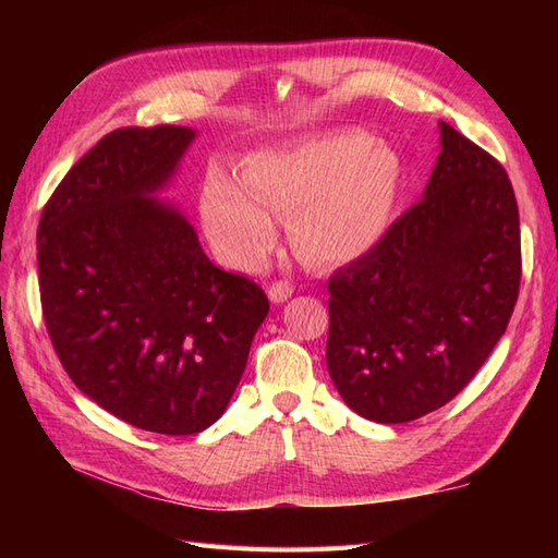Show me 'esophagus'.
<instances>
[{
    "label": "esophagus",
    "mask_w": 558,
    "mask_h": 558,
    "mask_svg": "<svg viewBox=\"0 0 558 558\" xmlns=\"http://www.w3.org/2000/svg\"><path fill=\"white\" fill-rule=\"evenodd\" d=\"M292 292H294L292 282H288V280H276V282H272V286L268 288V298H270V302L280 304V302L290 300Z\"/></svg>",
    "instance_id": "34e87169"
}]
</instances>
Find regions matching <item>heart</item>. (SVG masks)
<instances>
[{
  "label": "heart",
  "mask_w": 558,
  "mask_h": 558,
  "mask_svg": "<svg viewBox=\"0 0 558 558\" xmlns=\"http://www.w3.org/2000/svg\"><path fill=\"white\" fill-rule=\"evenodd\" d=\"M402 162L364 132H340L242 165V184L210 170L201 216L218 252L258 268L278 244L271 216L292 222L298 254L314 266H340L369 252L396 218Z\"/></svg>",
  "instance_id": "heart-1"
}]
</instances>
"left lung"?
<instances>
[{
	"label": "left lung",
	"instance_id": "obj_1",
	"mask_svg": "<svg viewBox=\"0 0 558 558\" xmlns=\"http://www.w3.org/2000/svg\"><path fill=\"white\" fill-rule=\"evenodd\" d=\"M520 276L504 165L441 122L424 198L328 278L326 364L342 400L381 424L444 408L506 333Z\"/></svg>",
	"mask_w": 558,
	"mask_h": 558
}]
</instances>
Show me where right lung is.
I'll list each match as a JSON object with an SVG mask.
<instances>
[{
    "label": "right lung",
    "mask_w": 558,
    "mask_h": 558,
    "mask_svg": "<svg viewBox=\"0 0 558 558\" xmlns=\"http://www.w3.org/2000/svg\"><path fill=\"white\" fill-rule=\"evenodd\" d=\"M192 138L172 124L114 129L57 184L38 225L43 316L64 372L114 417L168 436L220 417L270 310L150 198Z\"/></svg>",
    "instance_id": "1"
}]
</instances>
